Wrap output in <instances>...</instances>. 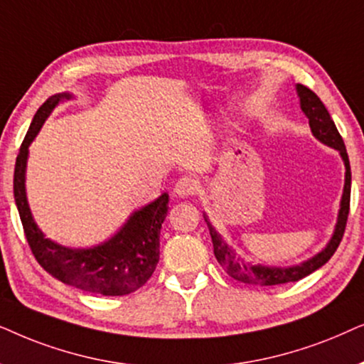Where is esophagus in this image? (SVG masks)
<instances>
[{"mask_svg": "<svg viewBox=\"0 0 364 364\" xmlns=\"http://www.w3.org/2000/svg\"><path fill=\"white\" fill-rule=\"evenodd\" d=\"M196 190H198V181L191 176L179 178L176 181V185H174V193L181 198H188V196L195 195Z\"/></svg>", "mask_w": 364, "mask_h": 364, "instance_id": "1", "label": "esophagus"}]
</instances>
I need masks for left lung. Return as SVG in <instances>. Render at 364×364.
<instances>
[{"mask_svg": "<svg viewBox=\"0 0 364 364\" xmlns=\"http://www.w3.org/2000/svg\"><path fill=\"white\" fill-rule=\"evenodd\" d=\"M296 93L299 98V106L301 111L309 121V128H311L313 136L318 139L319 143L326 144V146L336 149L340 153V156L345 163V188H343V196L340 201V211H338V220L336 226H334L333 236L329 238L326 246L316 253L311 258L303 261L299 264L291 266H268V264H253L250 261H245L241 256L236 255V251L231 248V245H228L225 238L216 231V228L211 225L210 218L206 213H203L205 221L210 230L211 241H213V251L215 256L228 274L232 279L241 281L246 284H256V287H276V284H284L291 283V281H298L304 278V276L311 274L313 271L321 268L323 264L328 263V259L331 258L336 251L338 246L341 243L343 232L346 228L348 213H350V196H351V168H350V159H348L346 146L343 143L341 134L338 133L336 124L329 116L326 106L323 105V101L313 93L311 90L306 88L303 85H296Z\"/></svg>", "mask_w": 364, "mask_h": 364, "instance_id": "obj_1", "label": "left lung"}]
</instances>
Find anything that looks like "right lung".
Returning <instances> with one entry per match:
<instances>
[{"instance_id": "1", "label": "right lung", "mask_w": 364, "mask_h": 364, "mask_svg": "<svg viewBox=\"0 0 364 364\" xmlns=\"http://www.w3.org/2000/svg\"><path fill=\"white\" fill-rule=\"evenodd\" d=\"M68 100H73L71 93L53 95L36 111L14 164V201L28 245L43 269L61 283L83 291L103 296H123L141 288L156 269L159 231L166 218L169 196L168 193H163L149 205L133 211L111 238L91 248H68L46 238L28 205L26 164L30 144L40 133L43 123L61 101Z\"/></svg>"}]
</instances>
